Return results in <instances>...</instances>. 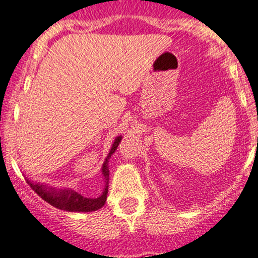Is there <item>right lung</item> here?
<instances>
[{
	"label": "right lung",
	"mask_w": 258,
	"mask_h": 258,
	"mask_svg": "<svg viewBox=\"0 0 258 258\" xmlns=\"http://www.w3.org/2000/svg\"><path fill=\"white\" fill-rule=\"evenodd\" d=\"M121 137H116L114 140L111 149L109 152L108 157H106L105 162H104L101 172H103L104 177H105L106 185L104 192L101 193L100 197L98 198H86L84 196L79 195L78 192H74L73 189H55V188L47 187V185L40 184V183H32L27 180L30 187L42 198L47 203H50L53 207L58 208L62 211H69V212H93V211H98L105 205L106 202V195H108V180H109V168L108 162L110 159L111 154L116 150L119 143H120Z\"/></svg>",
	"instance_id": "1"
}]
</instances>
